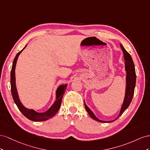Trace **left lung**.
Listing matches in <instances>:
<instances>
[{
	"mask_svg": "<svg viewBox=\"0 0 150 150\" xmlns=\"http://www.w3.org/2000/svg\"><path fill=\"white\" fill-rule=\"evenodd\" d=\"M121 48L123 51L124 53V57L125 59V69L127 71L126 74V94H125V98L123 102V104L122 105V108L121 109L120 113H119V116L112 121H100L99 119H97L94 114L92 112V111L90 109L87 105L85 104V108L88 114L91 115V117L98 122H110L115 121L116 119L122 114V113L125 112V110L129 107V104L132 101V99L134 96V88L136 85V71H135V68L134 62L132 61V57H131L130 54L127 52V51L125 49V48L122 46L121 44H120Z\"/></svg>",
	"mask_w": 150,
	"mask_h": 150,
	"instance_id": "1",
	"label": "left lung"
}]
</instances>
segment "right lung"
Segmentation results:
<instances>
[{
    "label": "right lung",
    "mask_w": 150,
    "mask_h": 150,
    "mask_svg": "<svg viewBox=\"0 0 150 150\" xmlns=\"http://www.w3.org/2000/svg\"><path fill=\"white\" fill-rule=\"evenodd\" d=\"M25 47H26V45H25V46L22 50L20 51L19 52L16 54L15 58L14 59L13 63H12V67L11 71V87L12 96V97H13L15 104H16L17 106H18L19 110L22 112V114L25 117H27L28 119H29V120H31L33 121H46L48 120V119L53 117L58 112L59 109L60 108L62 98L64 93H65L67 84L62 85L58 88L57 91L56 100L54 101V104L51 105V108L48 110L46 111L45 112L39 113V112H36L35 110H34L33 109H28L27 108H25L19 100L18 91H17V88L16 86V78H15V68H16L17 60H18L19 55L21 52H22V51L25 48Z\"/></svg>",
    "instance_id": "add662e5"
}]
</instances>
